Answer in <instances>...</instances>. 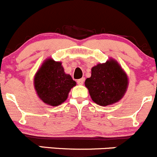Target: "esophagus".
I'll list each match as a JSON object with an SVG mask.
<instances>
[{
  "label": "esophagus",
  "instance_id": "obj_1",
  "mask_svg": "<svg viewBox=\"0 0 157 157\" xmlns=\"http://www.w3.org/2000/svg\"><path fill=\"white\" fill-rule=\"evenodd\" d=\"M84 82H85V78H82L77 80V83H78V85H83Z\"/></svg>",
  "mask_w": 157,
  "mask_h": 157
}]
</instances>
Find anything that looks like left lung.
<instances>
[{"instance_id": "left-lung-1", "label": "left lung", "mask_w": 157, "mask_h": 157, "mask_svg": "<svg viewBox=\"0 0 157 157\" xmlns=\"http://www.w3.org/2000/svg\"><path fill=\"white\" fill-rule=\"evenodd\" d=\"M85 84L93 101L107 106L122 98L128 80L118 63L111 59L94 66L91 69V76L85 80Z\"/></svg>"}]
</instances>
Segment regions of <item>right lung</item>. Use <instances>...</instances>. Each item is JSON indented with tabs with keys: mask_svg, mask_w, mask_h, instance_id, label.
<instances>
[{
	"mask_svg": "<svg viewBox=\"0 0 157 157\" xmlns=\"http://www.w3.org/2000/svg\"><path fill=\"white\" fill-rule=\"evenodd\" d=\"M76 82L66 74L62 63L49 59L36 72L34 86L40 98L52 106L61 105Z\"/></svg>",
	"mask_w": 157,
	"mask_h": 157,
	"instance_id": "right-lung-1",
	"label": "right lung"
}]
</instances>
